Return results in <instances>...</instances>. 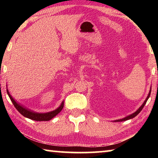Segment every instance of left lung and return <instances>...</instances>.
<instances>
[{
    "label": "left lung",
    "instance_id": "obj_1",
    "mask_svg": "<svg viewBox=\"0 0 158 158\" xmlns=\"http://www.w3.org/2000/svg\"><path fill=\"white\" fill-rule=\"evenodd\" d=\"M151 90H150V92H149V93H148V97H147V98L146 99V100L144 101V102L143 103V105L140 106L139 109L137 111H135V113H133L132 114L130 115V116H127V117L121 119V120H116V121H116V122L118 121H118H127V120L131 119V118H132L135 117L136 116H137V115L140 113V111H141V110H142V109L143 108V106H145L146 103V102H147V100H148V99L149 98V97H150V95H151Z\"/></svg>",
    "mask_w": 158,
    "mask_h": 158
}]
</instances>
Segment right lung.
<instances>
[{
  "mask_svg": "<svg viewBox=\"0 0 158 158\" xmlns=\"http://www.w3.org/2000/svg\"><path fill=\"white\" fill-rule=\"evenodd\" d=\"M7 95H9V97L10 98V100H11L12 102L13 103V105H14V106H15V108L17 109V111L19 112L21 115H23V116L28 118H30L31 120H34V121H49V120H51L52 118H53V117L56 116L57 114H59L60 111L62 110V109L63 108L64 103L63 102L62 104H61L59 107H58L57 109H56V110H54V111L48 112V113H44V114L36 113V112H33V111L28 110V109L23 107V106L20 105L19 104H18L17 102H16L14 99H13L11 95L10 94V93L7 89Z\"/></svg>",
  "mask_w": 158,
  "mask_h": 158,
  "instance_id": "obj_1",
  "label": "right lung"
}]
</instances>
